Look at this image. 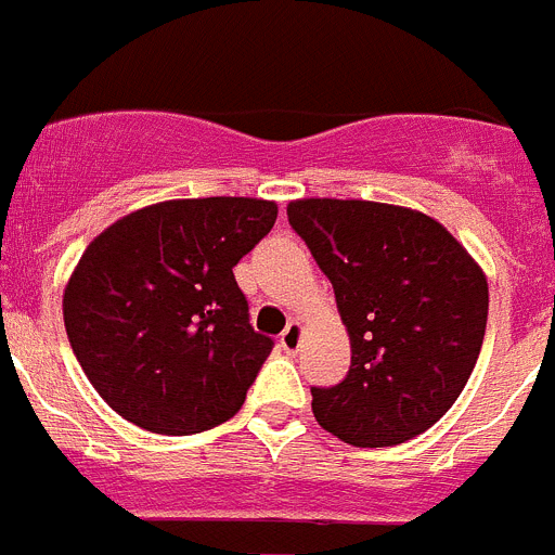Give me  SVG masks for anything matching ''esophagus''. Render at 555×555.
Returning <instances> with one entry per match:
<instances>
[{"instance_id":"34e87169","label":"esophagus","mask_w":555,"mask_h":555,"mask_svg":"<svg viewBox=\"0 0 555 555\" xmlns=\"http://www.w3.org/2000/svg\"><path fill=\"white\" fill-rule=\"evenodd\" d=\"M300 345H302V325L297 320H292L286 331L281 333V347L286 352H297L300 350Z\"/></svg>"}]
</instances>
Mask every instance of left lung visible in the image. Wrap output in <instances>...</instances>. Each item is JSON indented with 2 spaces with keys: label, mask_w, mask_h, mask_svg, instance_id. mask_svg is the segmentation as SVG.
<instances>
[{
  "label": "left lung",
  "mask_w": 555,
  "mask_h": 555,
  "mask_svg": "<svg viewBox=\"0 0 555 555\" xmlns=\"http://www.w3.org/2000/svg\"><path fill=\"white\" fill-rule=\"evenodd\" d=\"M288 224L336 292L350 372L313 386L317 423L356 448L425 434L467 386L487 333L489 286L473 255L420 210L294 199Z\"/></svg>",
  "instance_id": "left-lung-1"
}]
</instances>
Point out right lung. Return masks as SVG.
Returning a JSON list of instances; mask_svg holds the SVG:
<instances>
[{
    "mask_svg": "<svg viewBox=\"0 0 555 555\" xmlns=\"http://www.w3.org/2000/svg\"><path fill=\"white\" fill-rule=\"evenodd\" d=\"M274 219L269 199H169L88 244L63 322L91 386L127 423L189 436L242 409L274 341L249 325L233 267Z\"/></svg>",
    "mask_w": 555,
    "mask_h": 555,
    "instance_id": "1",
    "label": "right lung"
}]
</instances>
